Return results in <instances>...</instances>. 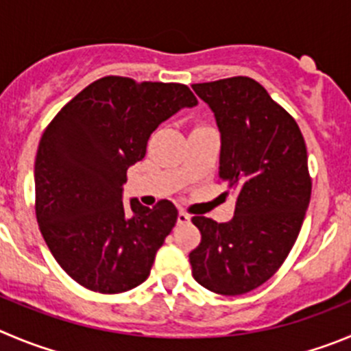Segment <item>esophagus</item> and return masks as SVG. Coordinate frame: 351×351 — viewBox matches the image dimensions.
Returning <instances> with one entry per match:
<instances>
[{
  "label": "esophagus",
  "mask_w": 351,
  "mask_h": 351,
  "mask_svg": "<svg viewBox=\"0 0 351 351\" xmlns=\"http://www.w3.org/2000/svg\"><path fill=\"white\" fill-rule=\"evenodd\" d=\"M189 221H191V215H189V213H185V211H180L178 213V223H189Z\"/></svg>",
  "instance_id": "esophagus-1"
}]
</instances>
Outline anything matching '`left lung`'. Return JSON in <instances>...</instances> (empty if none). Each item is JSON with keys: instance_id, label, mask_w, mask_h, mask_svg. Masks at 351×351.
Segmentation results:
<instances>
[{"instance_id": "1", "label": "left lung", "mask_w": 351, "mask_h": 351, "mask_svg": "<svg viewBox=\"0 0 351 351\" xmlns=\"http://www.w3.org/2000/svg\"><path fill=\"white\" fill-rule=\"evenodd\" d=\"M221 135L220 180L235 192L234 218L194 216L201 244L189 254L194 279L225 296L267 282L293 250L312 195L306 145L296 121L245 76L192 84Z\"/></svg>"}]
</instances>
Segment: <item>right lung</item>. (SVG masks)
I'll use <instances>...</instances> for the list:
<instances>
[{
  "label": "right lung",
  "instance_id": "obj_1",
  "mask_svg": "<svg viewBox=\"0 0 351 351\" xmlns=\"http://www.w3.org/2000/svg\"><path fill=\"white\" fill-rule=\"evenodd\" d=\"M194 106L185 84L107 76L48 124L34 162L36 218L48 250L77 284L117 294L149 277L178 211L166 199L152 209L136 199L124 204L126 171L145 157L160 123Z\"/></svg>",
  "mask_w": 351,
  "mask_h": 351
}]
</instances>
